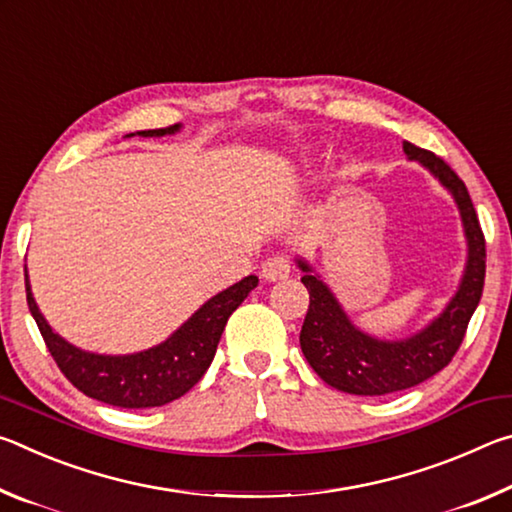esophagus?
<instances>
[{"label": "esophagus", "mask_w": 512, "mask_h": 512, "mask_svg": "<svg viewBox=\"0 0 512 512\" xmlns=\"http://www.w3.org/2000/svg\"><path fill=\"white\" fill-rule=\"evenodd\" d=\"M291 273V264L287 257L282 255H275V257H268L266 262L262 264V277L266 282H277V280H287Z\"/></svg>", "instance_id": "34e87169"}]
</instances>
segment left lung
<instances>
[{
    "label": "left lung",
    "instance_id": "obj_1",
    "mask_svg": "<svg viewBox=\"0 0 512 512\" xmlns=\"http://www.w3.org/2000/svg\"><path fill=\"white\" fill-rule=\"evenodd\" d=\"M406 158L422 164L452 194L467 244L458 289L438 316L406 339H379L352 323L348 311L305 257H296L309 309L302 323L300 348L316 375L336 391L350 395H388L418 386L443 370L463 343L465 329L479 307L485 280V239L467 187L447 164L404 142Z\"/></svg>",
    "mask_w": 512,
    "mask_h": 512
}]
</instances>
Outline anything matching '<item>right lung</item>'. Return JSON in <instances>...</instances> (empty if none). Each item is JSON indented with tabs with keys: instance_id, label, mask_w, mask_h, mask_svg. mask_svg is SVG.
I'll return each instance as SVG.
<instances>
[{
	"instance_id": "1",
	"label": "right lung",
	"mask_w": 512,
	"mask_h": 512,
	"mask_svg": "<svg viewBox=\"0 0 512 512\" xmlns=\"http://www.w3.org/2000/svg\"><path fill=\"white\" fill-rule=\"evenodd\" d=\"M180 128L183 126L176 124L158 131H137L126 137H164L180 133ZM257 282L255 275H248L216 293L162 343L133 354L88 352L63 339L38 309L29 275L27 302L51 357L81 393L119 409H151L178 400L198 384V379L210 368L230 314L248 298Z\"/></svg>"
}]
</instances>
